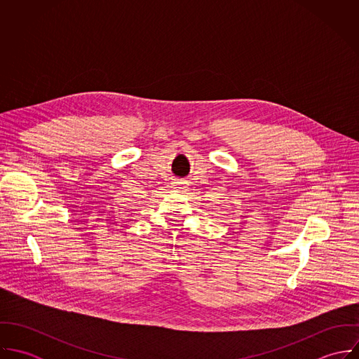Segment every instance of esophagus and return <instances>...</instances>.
<instances>
[{
	"label": "esophagus",
	"instance_id": "obj_1",
	"mask_svg": "<svg viewBox=\"0 0 359 359\" xmlns=\"http://www.w3.org/2000/svg\"><path fill=\"white\" fill-rule=\"evenodd\" d=\"M172 188L177 191H188V182L184 180H177L172 182Z\"/></svg>",
	"mask_w": 359,
	"mask_h": 359
}]
</instances>
